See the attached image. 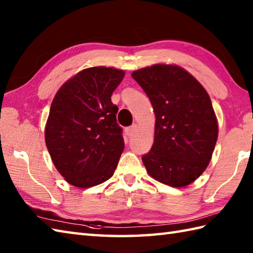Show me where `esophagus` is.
I'll list each match as a JSON object with an SVG mask.
<instances>
[{
    "mask_svg": "<svg viewBox=\"0 0 253 253\" xmlns=\"http://www.w3.org/2000/svg\"><path fill=\"white\" fill-rule=\"evenodd\" d=\"M137 128H138V126L136 125V124H133V125H131L130 127L126 128V129H125L126 135H127L128 137H132V136L135 135V133H136V131H137Z\"/></svg>",
    "mask_w": 253,
    "mask_h": 253,
    "instance_id": "1",
    "label": "esophagus"
}]
</instances>
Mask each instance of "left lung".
<instances>
[{"instance_id": "obj_1", "label": "left lung", "mask_w": 253, "mask_h": 253, "mask_svg": "<svg viewBox=\"0 0 253 253\" xmlns=\"http://www.w3.org/2000/svg\"><path fill=\"white\" fill-rule=\"evenodd\" d=\"M151 101L154 142L142 155L149 175L170 187H185L200 176L212 158L218 127L208 92L176 65L157 64L131 74Z\"/></svg>"}]
</instances>
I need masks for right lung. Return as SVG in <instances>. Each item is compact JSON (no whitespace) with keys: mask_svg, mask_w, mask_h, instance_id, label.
<instances>
[{"mask_svg":"<svg viewBox=\"0 0 253 253\" xmlns=\"http://www.w3.org/2000/svg\"><path fill=\"white\" fill-rule=\"evenodd\" d=\"M124 76V71L113 67L84 69L53 99L46 148L58 173L73 186L93 187L114 174L125 143L111 96Z\"/></svg>","mask_w":253,"mask_h":253,"instance_id":"right-lung-1","label":"right lung"}]
</instances>
